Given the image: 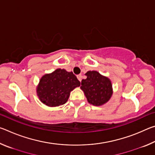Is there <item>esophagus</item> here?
Here are the masks:
<instances>
[{
	"label": "esophagus",
	"instance_id": "34e87169",
	"mask_svg": "<svg viewBox=\"0 0 155 155\" xmlns=\"http://www.w3.org/2000/svg\"><path fill=\"white\" fill-rule=\"evenodd\" d=\"M82 75L81 74H78V75H77V78L78 79V81H81V80H82Z\"/></svg>",
	"mask_w": 155,
	"mask_h": 155
}]
</instances>
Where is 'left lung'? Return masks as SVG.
Returning a JSON list of instances; mask_svg holds the SVG:
<instances>
[{
  "mask_svg": "<svg viewBox=\"0 0 155 155\" xmlns=\"http://www.w3.org/2000/svg\"><path fill=\"white\" fill-rule=\"evenodd\" d=\"M86 79L81 81V89L88 103L94 106H101L109 101L113 94L112 84L109 78L97 71H88Z\"/></svg>",
  "mask_w": 155,
  "mask_h": 155,
  "instance_id": "left-lung-1",
  "label": "left lung"
}]
</instances>
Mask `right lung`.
I'll use <instances>...</instances> for the list:
<instances>
[{
  "label": "right lung",
  "mask_w": 155,
  "mask_h": 155,
  "mask_svg": "<svg viewBox=\"0 0 155 155\" xmlns=\"http://www.w3.org/2000/svg\"><path fill=\"white\" fill-rule=\"evenodd\" d=\"M80 85V81L72 72L58 68L40 78L37 87V95L46 105L58 107L66 103L70 91Z\"/></svg>",
  "instance_id": "add662e5"
}]
</instances>
